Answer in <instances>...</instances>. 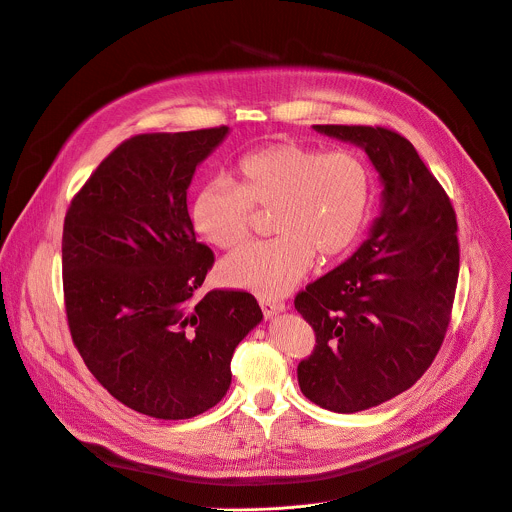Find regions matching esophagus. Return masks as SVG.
Returning a JSON list of instances; mask_svg holds the SVG:
<instances>
[{
    "mask_svg": "<svg viewBox=\"0 0 512 512\" xmlns=\"http://www.w3.org/2000/svg\"><path fill=\"white\" fill-rule=\"evenodd\" d=\"M260 307H262V313H264L266 319H270V317H274L276 313H282V311L287 309L285 303H280V301H268V299H262V301H260Z\"/></svg>",
    "mask_w": 512,
    "mask_h": 512,
    "instance_id": "obj_1",
    "label": "esophagus"
}]
</instances>
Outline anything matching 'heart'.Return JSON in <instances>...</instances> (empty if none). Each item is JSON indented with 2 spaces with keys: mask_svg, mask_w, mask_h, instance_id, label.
I'll list each match as a JSON object with an SVG mask.
<instances>
[{
  "mask_svg": "<svg viewBox=\"0 0 512 512\" xmlns=\"http://www.w3.org/2000/svg\"><path fill=\"white\" fill-rule=\"evenodd\" d=\"M236 187L215 181L191 203L195 234L221 250L242 244L254 211H272L270 242H252L225 258V285L276 299L293 291L319 258L346 254L368 223L374 175L350 150L323 152L299 142H276L244 154Z\"/></svg>",
  "mask_w": 512,
  "mask_h": 512,
  "instance_id": "heart-1",
  "label": "heart"
}]
</instances>
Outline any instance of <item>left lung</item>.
Masks as SVG:
<instances>
[{
    "instance_id": "8db88e82",
    "label": "left lung",
    "mask_w": 512,
    "mask_h": 512,
    "mask_svg": "<svg viewBox=\"0 0 512 512\" xmlns=\"http://www.w3.org/2000/svg\"><path fill=\"white\" fill-rule=\"evenodd\" d=\"M313 128L360 146L384 187L368 240L295 299L317 342L297 368L301 392L327 411L358 413L411 388L435 360L458 287V221L405 136Z\"/></svg>"
}]
</instances>
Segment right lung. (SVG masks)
Returning <instances> with one entry per match:
<instances>
[{
	"label": "right lung",
	"mask_w": 512,
	"mask_h": 512,
	"mask_svg": "<svg viewBox=\"0 0 512 512\" xmlns=\"http://www.w3.org/2000/svg\"><path fill=\"white\" fill-rule=\"evenodd\" d=\"M227 132L219 126L122 142L65 217L73 344L111 396L154 419H191L215 407L232 384L236 346L262 321L244 291L193 299L215 258L195 238L187 189Z\"/></svg>",
	"instance_id": "1"
}]
</instances>
